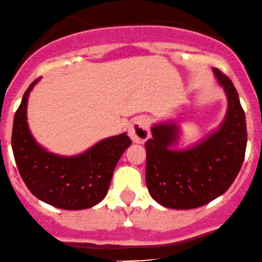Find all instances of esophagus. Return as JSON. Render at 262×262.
Masks as SVG:
<instances>
[{"instance_id":"esophagus-1","label":"esophagus","mask_w":262,"mask_h":262,"mask_svg":"<svg viewBox=\"0 0 262 262\" xmlns=\"http://www.w3.org/2000/svg\"><path fill=\"white\" fill-rule=\"evenodd\" d=\"M149 125L147 119L136 118L129 126V137L136 143H144L149 138Z\"/></svg>"}]
</instances>
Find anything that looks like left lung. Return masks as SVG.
Listing matches in <instances>:
<instances>
[{
    "mask_svg": "<svg viewBox=\"0 0 262 262\" xmlns=\"http://www.w3.org/2000/svg\"><path fill=\"white\" fill-rule=\"evenodd\" d=\"M228 97V113L218 132L187 150L172 152L178 126L160 124L146 142V184L150 196L172 209H192L224 194L241 170L247 144L245 112L232 81L214 68Z\"/></svg>",
    "mask_w": 262,
    "mask_h": 262,
    "instance_id": "8db88e82",
    "label": "left lung"
}]
</instances>
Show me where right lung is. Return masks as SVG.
<instances>
[{"instance_id": "1", "label": "right lung", "mask_w": 262, "mask_h": 262, "mask_svg": "<svg viewBox=\"0 0 262 262\" xmlns=\"http://www.w3.org/2000/svg\"><path fill=\"white\" fill-rule=\"evenodd\" d=\"M36 78L15 113L11 144L15 162L28 189L38 199L60 209H87L101 202L113 172L132 141L125 133L110 137L76 157H59L36 144L26 123V104Z\"/></svg>"}]
</instances>
